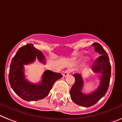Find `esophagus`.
<instances>
[{"instance_id": "esophagus-1", "label": "esophagus", "mask_w": 122, "mask_h": 122, "mask_svg": "<svg viewBox=\"0 0 122 122\" xmlns=\"http://www.w3.org/2000/svg\"><path fill=\"white\" fill-rule=\"evenodd\" d=\"M70 71H71L69 70V69H67V70L65 71H64V72H63V76H64V77L67 76L68 75L69 73H70Z\"/></svg>"}]
</instances>
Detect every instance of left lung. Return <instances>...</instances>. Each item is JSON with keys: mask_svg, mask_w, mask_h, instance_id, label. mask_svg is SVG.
<instances>
[{"mask_svg": "<svg viewBox=\"0 0 122 122\" xmlns=\"http://www.w3.org/2000/svg\"><path fill=\"white\" fill-rule=\"evenodd\" d=\"M92 46L94 47L95 51L101 55L94 61L92 66L94 72L101 75L99 87L96 91L89 94L82 93L83 79L81 74L77 73L74 74L75 82L70 90L71 100L77 105L84 107L92 106L105 96L108 90L111 76V65L107 52L98 43H94Z\"/></svg>", "mask_w": 122, "mask_h": 122, "instance_id": "left-lung-1", "label": "left lung"}]
</instances>
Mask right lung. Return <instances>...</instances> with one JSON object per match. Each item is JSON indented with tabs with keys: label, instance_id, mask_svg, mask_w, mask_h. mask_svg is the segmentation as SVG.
<instances>
[{
	"label": "right lung",
	"instance_id": "1",
	"mask_svg": "<svg viewBox=\"0 0 122 122\" xmlns=\"http://www.w3.org/2000/svg\"><path fill=\"white\" fill-rule=\"evenodd\" d=\"M36 59L45 64L42 52L36 49L32 44H27L18 50L10 66L9 79L11 87L20 98L26 101H38L46 97L55 82L63 77L60 73L46 70L39 83L33 84L27 81L25 76L24 65L33 63Z\"/></svg>",
	"mask_w": 122,
	"mask_h": 122
}]
</instances>
